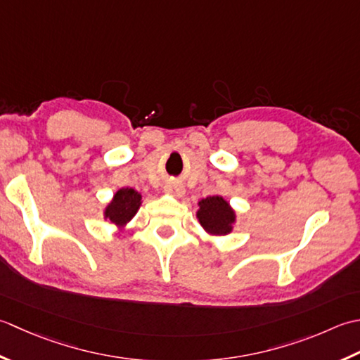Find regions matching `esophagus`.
I'll return each mask as SVG.
<instances>
[{"mask_svg":"<svg viewBox=\"0 0 360 360\" xmlns=\"http://www.w3.org/2000/svg\"><path fill=\"white\" fill-rule=\"evenodd\" d=\"M165 191H166L167 194H172V195H183V193H185V189H183V186L175 185V183H169V185H166Z\"/></svg>","mask_w":360,"mask_h":360,"instance_id":"esophagus-1","label":"esophagus"}]
</instances>
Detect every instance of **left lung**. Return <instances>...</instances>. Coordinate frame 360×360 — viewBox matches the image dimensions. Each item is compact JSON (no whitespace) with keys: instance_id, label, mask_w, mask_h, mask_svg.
<instances>
[{"instance_id":"1","label":"left lung","mask_w":360,"mask_h":360,"mask_svg":"<svg viewBox=\"0 0 360 360\" xmlns=\"http://www.w3.org/2000/svg\"><path fill=\"white\" fill-rule=\"evenodd\" d=\"M197 217L205 230L211 234H226L231 231L234 222V212L222 197L212 195L200 202V210Z\"/></svg>"}]
</instances>
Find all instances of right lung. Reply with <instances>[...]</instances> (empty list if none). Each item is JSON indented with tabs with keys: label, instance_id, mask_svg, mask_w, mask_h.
Wrapping results in <instances>:
<instances>
[{
	"label": "right lung",
	"instance_id": "right-lung-1",
	"mask_svg": "<svg viewBox=\"0 0 360 360\" xmlns=\"http://www.w3.org/2000/svg\"><path fill=\"white\" fill-rule=\"evenodd\" d=\"M139 205H141V195L135 189L122 188L107 207L105 217L116 225H124L136 214Z\"/></svg>",
	"mask_w": 360,
	"mask_h": 360
}]
</instances>
